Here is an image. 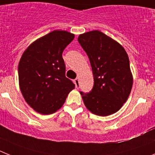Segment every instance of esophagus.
<instances>
[{
    "label": "esophagus",
    "instance_id": "obj_1",
    "mask_svg": "<svg viewBox=\"0 0 155 155\" xmlns=\"http://www.w3.org/2000/svg\"><path fill=\"white\" fill-rule=\"evenodd\" d=\"M74 83H75V85H76V87L78 88L79 86V80L78 78H76V79H74Z\"/></svg>",
    "mask_w": 155,
    "mask_h": 155
}]
</instances>
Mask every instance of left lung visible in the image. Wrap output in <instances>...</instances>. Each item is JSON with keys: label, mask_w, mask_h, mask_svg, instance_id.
Masks as SVG:
<instances>
[{"label": "left lung", "mask_w": 155, "mask_h": 155, "mask_svg": "<svg viewBox=\"0 0 155 155\" xmlns=\"http://www.w3.org/2000/svg\"><path fill=\"white\" fill-rule=\"evenodd\" d=\"M78 41L89 57L94 80L90 93L80 92L85 106L91 113L103 117L117 112L133 86L126 51L98 30L79 35Z\"/></svg>", "instance_id": "8db88e82"}]
</instances>
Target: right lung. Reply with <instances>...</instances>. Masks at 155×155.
Segmentation results:
<instances>
[{
    "mask_svg": "<svg viewBox=\"0 0 155 155\" xmlns=\"http://www.w3.org/2000/svg\"><path fill=\"white\" fill-rule=\"evenodd\" d=\"M74 37L66 31H53L24 51L18 64L19 86L27 104L36 112H56L75 88L74 83L65 77L62 58L64 49Z\"/></svg>",
    "mask_w": 155,
    "mask_h": 155,
    "instance_id": "right-lung-1",
    "label": "right lung"
}]
</instances>
